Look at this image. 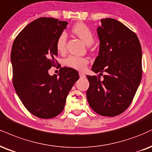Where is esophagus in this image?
Masks as SVG:
<instances>
[{
    "mask_svg": "<svg viewBox=\"0 0 152 152\" xmlns=\"http://www.w3.org/2000/svg\"><path fill=\"white\" fill-rule=\"evenodd\" d=\"M79 76L81 78L85 77V74H84L83 72H79Z\"/></svg>",
    "mask_w": 152,
    "mask_h": 152,
    "instance_id": "esophagus-1",
    "label": "esophagus"
}]
</instances>
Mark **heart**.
<instances>
[{
  "label": "heart",
  "mask_w": 152,
  "mask_h": 152,
  "mask_svg": "<svg viewBox=\"0 0 152 152\" xmlns=\"http://www.w3.org/2000/svg\"><path fill=\"white\" fill-rule=\"evenodd\" d=\"M72 32L82 39L86 45H91L94 43V33L90 27H88L86 24L83 23L75 24L72 27ZM66 34L65 32H61L58 34L56 41V47L58 52L61 53L65 52L66 48ZM88 63V61L86 58L76 55H69L64 60V64L66 66L77 70H83Z\"/></svg>",
  "instance_id": "obj_1"
}]
</instances>
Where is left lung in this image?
<instances>
[{"label":"left lung","mask_w":152,"mask_h":152,"mask_svg":"<svg viewBox=\"0 0 152 152\" xmlns=\"http://www.w3.org/2000/svg\"><path fill=\"white\" fill-rule=\"evenodd\" d=\"M97 32L100 48L92 71L106 74L102 81L87 75V100L98 114L114 117L129 107L140 83L142 47L137 34L113 18L102 19Z\"/></svg>","instance_id":"left-lung-1"}]
</instances>
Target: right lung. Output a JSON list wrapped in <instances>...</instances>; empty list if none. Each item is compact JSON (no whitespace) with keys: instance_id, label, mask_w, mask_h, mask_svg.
Instances as JSON below:
<instances>
[{"instance_id":"obj_1","label":"right lung","mask_w":152,"mask_h":152,"mask_svg":"<svg viewBox=\"0 0 152 152\" xmlns=\"http://www.w3.org/2000/svg\"><path fill=\"white\" fill-rule=\"evenodd\" d=\"M68 23L52 18H39L27 25L12 44L11 63L15 90L27 110L42 119L59 115L78 71L63 67L57 75L48 70L58 62L56 41Z\"/></svg>"}]
</instances>
